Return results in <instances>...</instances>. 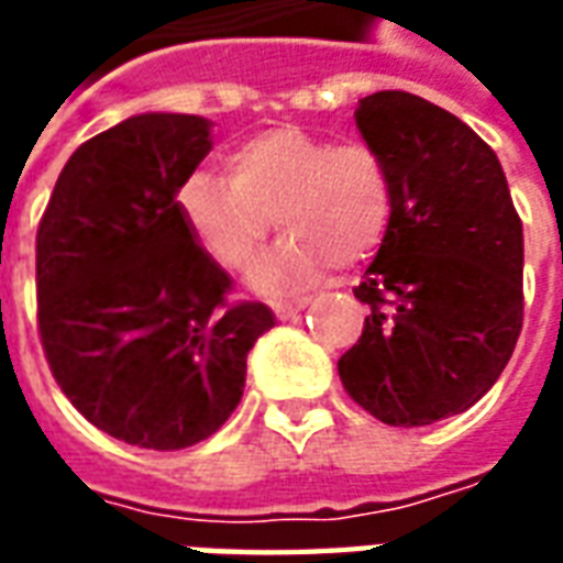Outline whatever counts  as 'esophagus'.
<instances>
[{"instance_id": "obj_1", "label": "esophagus", "mask_w": 563, "mask_h": 563, "mask_svg": "<svg viewBox=\"0 0 563 563\" xmlns=\"http://www.w3.org/2000/svg\"><path fill=\"white\" fill-rule=\"evenodd\" d=\"M307 307V298H292V301H271V310L277 313V319L298 317Z\"/></svg>"}]
</instances>
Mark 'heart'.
Segmentation results:
<instances>
[{
    "label": "heart",
    "instance_id": "obj_1",
    "mask_svg": "<svg viewBox=\"0 0 563 563\" xmlns=\"http://www.w3.org/2000/svg\"><path fill=\"white\" fill-rule=\"evenodd\" d=\"M225 165L229 177L192 172L177 192L184 225L225 271L253 268L274 222L286 238L258 271L268 289L305 286L331 262L353 268L386 238L389 162L367 141L277 126L234 144Z\"/></svg>",
    "mask_w": 563,
    "mask_h": 563
}]
</instances>
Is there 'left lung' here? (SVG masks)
<instances>
[{
	"instance_id": "1",
	"label": "left lung",
	"mask_w": 563,
	"mask_h": 563,
	"mask_svg": "<svg viewBox=\"0 0 563 563\" xmlns=\"http://www.w3.org/2000/svg\"><path fill=\"white\" fill-rule=\"evenodd\" d=\"M355 123L389 162L391 220L353 289L371 313L338 374L374 419L419 428L473 407L516 350L521 220L495 150L455 114L383 90Z\"/></svg>"
}]
</instances>
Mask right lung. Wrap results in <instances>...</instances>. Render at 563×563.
<instances>
[{
	"label": "right lung",
	"mask_w": 563,
	"mask_h": 563,
	"mask_svg": "<svg viewBox=\"0 0 563 563\" xmlns=\"http://www.w3.org/2000/svg\"><path fill=\"white\" fill-rule=\"evenodd\" d=\"M213 147L192 114H139L84 141L35 238L38 334L78 413L129 446L174 452L241 404L246 353L274 329L262 301L196 244L177 192Z\"/></svg>",
	"instance_id": "add662e5"
}]
</instances>
